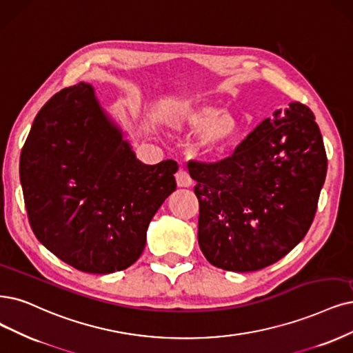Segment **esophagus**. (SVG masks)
<instances>
[{
	"label": "esophagus",
	"instance_id": "esophagus-1",
	"mask_svg": "<svg viewBox=\"0 0 353 353\" xmlns=\"http://www.w3.org/2000/svg\"><path fill=\"white\" fill-rule=\"evenodd\" d=\"M176 180H177V186L179 188H190L193 185L192 177L189 176V173L186 172V170H183V168H180L179 172L176 173Z\"/></svg>",
	"mask_w": 353,
	"mask_h": 353
}]
</instances>
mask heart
I'll return each instance as SVG.
<instances>
[{
    "instance_id": "b5f03b06",
    "label": "heart",
    "mask_w": 353,
    "mask_h": 353,
    "mask_svg": "<svg viewBox=\"0 0 353 353\" xmlns=\"http://www.w3.org/2000/svg\"><path fill=\"white\" fill-rule=\"evenodd\" d=\"M176 125L181 129L198 130L194 150L203 157H215L234 145L241 134L237 113L223 110L214 104H199L180 109Z\"/></svg>"
}]
</instances>
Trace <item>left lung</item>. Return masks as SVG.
Here are the masks:
<instances>
[{
    "label": "left lung",
    "mask_w": 353,
    "mask_h": 353,
    "mask_svg": "<svg viewBox=\"0 0 353 353\" xmlns=\"http://www.w3.org/2000/svg\"><path fill=\"white\" fill-rule=\"evenodd\" d=\"M199 201V247L211 265L254 272L304 239L317 211L327 157L301 103L260 122L228 159L189 164Z\"/></svg>",
    "instance_id": "8db88e82"
}]
</instances>
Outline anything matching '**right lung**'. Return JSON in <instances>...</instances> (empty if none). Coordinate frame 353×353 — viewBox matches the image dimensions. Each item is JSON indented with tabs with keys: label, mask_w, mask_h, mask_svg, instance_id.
<instances>
[{
	"label": "right lung",
	"mask_w": 353,
	"mask_h": 353,
	"mask_svg": "<svg viewBox=\"0 0 353 353\" xmlns=\"http://www.w3.org/2000/svg\"><path fill=\"white\" fill-rule=\"evenodd\" d=\"M87 83L61 90L34 117L20 181L36 239L62 262L108 275L135 263L176 190L177 163H141Z\"/></svg>",
	"instance_id": "1"
}]
</instances>
